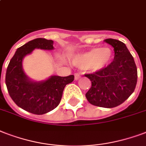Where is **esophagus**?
<instances>
[{"mask_svg": "<svg viewBox=\"0 0 146 146\" xmlns=\"http://www.w3.org/2000/svg\"><path fill=\"white\" fill-rule=\"evenodd\" d=\"M74 76H75V80H79V79L80 78V74H78V73H76Z\"/></svg>", "mask_w": 146, "mask_h": 146, "instance_id": "esophagus-1", "label": "esophagus"}]
</instances>
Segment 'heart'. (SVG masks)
<instances>
[{"mask_svg":"<svg viewBox=\"0 0 146 146\" xmlns=\"http://www.w3.org/2000/svg\"><path fill=\"white\" fill-rule=\"evenodd\" d=\"M113 58V51L110 47H93L80 53L73 57V62L76 66L90 71L102 70Z\"/></svg>","mask_w":146,"mask_h":146,"instance_id":"1","label":"heart"}]
</instances>
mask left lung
<instances>
[{"mask_svg":"<svg viewBox=\"0 0 146 146\" xmlns=\"http://www.w3.org/2000/svg\"><path fill=\"white\" fill-rule=\"evenodd\" d=\"M105 42L114 48V60L106 67L85 74L92 83L86 97L93 106L113 108L124 103L134 92L137 68L125 43L111 38L106 39Z\"/></svg>","mask_w":146,"mask_h":146,"instance_id":"1","label":"left lung"}]
</instances>
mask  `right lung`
<instances>
[{
	"label": "right lung",
	"mask_w": 146,
	"mask_h": 146,
	"mask_svg": "<svg viewBox=\"0 0 146 146\" xmlns=\"http://www.w3.org/2000/svg\"><path fill=\"white\" fill-rule=\"evenodd\" d=\"M53 41L36 38L19 47L11 58L6 72L5 83L9 95L19 107L29 113L43 115L54 110L60 103L66 84L72 83L74 76H51L40 82L32 81L23 70L22 61L34 49L53 50Z\"/></svg>",
	"instance_id": "1"
}]
</instances>
